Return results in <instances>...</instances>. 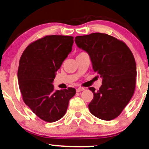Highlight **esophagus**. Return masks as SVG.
<instances>
[{"instance_id": "1", "label": "esophagus", "mask_w": 149, "mask_h": 149, "mask_svg": "<svg viewBox=\"0 0 149 149\" xmlns=\"http://www.w3.org/2000/svg\"><path fill=\"white\" fill-rule=\"evenodd\" d=\"M84 90H85L84 88H82V87H79V88L76 89V91L77 92H80V91H82Z\"/></svg>"}]
</instances>
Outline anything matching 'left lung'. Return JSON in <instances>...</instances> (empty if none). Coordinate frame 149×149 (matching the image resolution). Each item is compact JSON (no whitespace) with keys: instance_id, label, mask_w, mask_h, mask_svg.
<instances>
[{"instance_id":"obj_1","label":"left lung","mask_w":149,"mask_h":149,"mask_svg":"<svg viewBox=\"0 0 149 149\" xmlns=\"http://www.w3.org/2000/svg\"><path fill=\"white\" fill-rule=\"evenodd\" d=\"M75 42L88 53L93 70L102 79L98 91L89 88L94 95L89 110L100 119H114L134 95L137 74L134 55L125 43L104 33L77 36Z\"/></svg>"}]
</instances>
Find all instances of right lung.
I'll return each mask as SVG.
<instances>
[{
	"label": "right lung",
	"instance_id": "right-lung-1",
	"mask_svg": "<svg viewBox=\"0 0 149 149\" xmlns=\"http://www.w3.org/2000/svg\"><path fill=\"white\" fill-rule=\"evenodd\" d=\"M73 37L48 35L34 41L24 51L17 71L19 87L26 106L46 122L61 119L76 89L54 90L56 71L72 50Z\"/></svg>",
	"mask_w": 149,
	"mask_h": 149
}]
</instances>
